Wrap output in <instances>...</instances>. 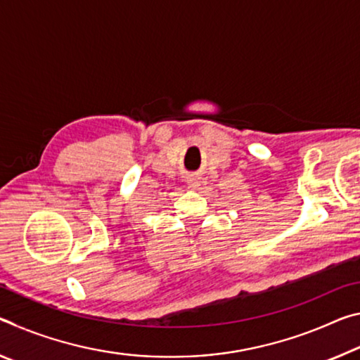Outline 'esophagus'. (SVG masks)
<instances>
[{"mask_svg":"<svg viewBox=\"0 0 360 360\" xmlns=\"http://www.w3.org/2000/svg\"><path fill=\"white\" fill-rule=\"evenodd\" d=\"M186 184L190 185L191 188H198L199 186V179H196V176H188Z\"/></svg>","mask_w":360,"mask_h":360,"instance_id":"1","label":"esophagus"}]
</instances>
